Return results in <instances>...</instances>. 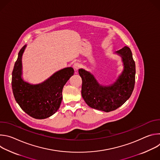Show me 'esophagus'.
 I'll list each match as a JSON object with an SVG mask.
<instances>
[{
	"label": "esophagus",
	"mask_w": 160,
	"mask_h": 160,
	"mask_svg": "<svg viewBox=\"0 0 160 160\" xmlns=\"http://www.w3.org/2000/svg\"><path fill=\"white\" fill-rule=\"evenodd\" d=\"M73 68H74V69H75V71H77L80 68V64L78 62H75L73 64Z\"/></svg>",
	"instance_id": "obj_1"
}]
</instances>
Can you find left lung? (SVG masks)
Listing matches in <instances>:
<instances>
[{
  "label": "left lung",
  "mask_w": 160,
  "mask_h": 160,
  "mask_svg": "<svg viewBox=\"0 0 160 160\" xmlns=\"http://www.w3.org/2000/svg\"><path fill=\"white\" fill-rule=\"evenodd\" d=\"M122 58L123 70L113 83L100 84L94 76L84 69H79L82 80V96L90 108L105 112L114 111L130 97L135 85V64L129 48L125 46L115 52Z\"/></svg>",
  "instance_id": "1"
}]
</instances>
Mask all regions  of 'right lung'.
I'll return each mask as SVG.
<instances>
[{
  "label": "right lung",
  "mask_w": 160,
  "mask_h": 160,
  "mask_svg": "<svg viewBox=\"0 0 160 160\" xmlns=\"http://www.w3.org/2000/svg\"><path fill=\"white\" fill-rule=\"evenodd\" d=\"M27 45L18 53L12 73V88L16 101L27 114L35 119L50 117L61 105L64 85L73 75L74 70L68 67L54 73L38 84H31L22 78V56Z\"/></svg>",
  "instance_id": "obj_1"
}]
</instances>
